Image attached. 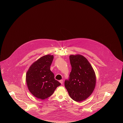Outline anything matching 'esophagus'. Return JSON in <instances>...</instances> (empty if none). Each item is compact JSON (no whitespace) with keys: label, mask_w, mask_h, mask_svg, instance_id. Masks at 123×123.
Returning a JSON list of instances; mask_svg holds the SVG:
<instances>
[{"label":"esophagus","mask_w":123,"mask_h":123,"mask_svg":"<svg viewBox=\"0 0 123 123\" xmlns=\"http://www.w3.org/2000/svg\"><path fill=\"white\" fill-rule=\"evenodd\" d=\"M59 82H60V83H61V84H63V80H59Z\"/></svg>","instance_id":"34e87169"}]
</instances>
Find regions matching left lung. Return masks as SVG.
<instances>
[{"mask_svg": "<svg viewBox=\"0 0 123 123\" xmlns=\"http://www.w3.org/2000/svg\"><path fill=\"white\" fill-rule=\"evenodd\" d=\"M71 71L64 86L71 98L79 102L88 98L94 91L96 77L88 60L80 55L70 56Z\"/></svg>", "mask_w": 123, "mask_h": 123, "instance_id": "8db88e82", "label": "left lung"}]
</instances>
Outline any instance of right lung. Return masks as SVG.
<instances>
[{"label": "right lung", "mask_w": 123, "mask_h": 123, "mask_svg": "<svg viewBox=\"0 0 123 123\" xmlns=\"http://www.w3.org/2000/svg\"><path fill=\"white\" fill-rule=\"evenodd\" d=\"M53 59V55L44 56L32 64L27 72L26 79L29 91L38 99L48 98L61 85L50 70Z\"/></svg>", "instance_id": "right-lung-1"}]
</instances>
